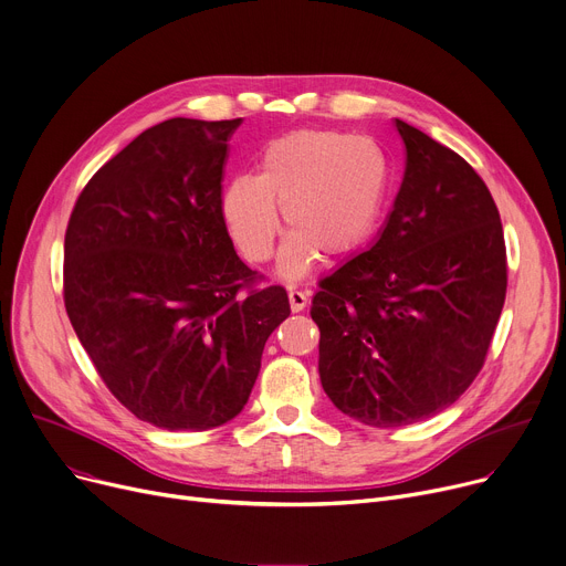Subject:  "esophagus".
Masks as SVG:
<instances>
[{
	"mask_svg": "<svg viewBox=\"0 0 566 566\" xmlns=\"http://www.w3.org/2000/svg\"><path fill=\"white\" fill-rule=\"evenodd\" d=\"M287 298H290V308H292V313H301L303 308L308 306V292H301V290L290 287V290H287Z\"/></svg>",
	"mask_w": 566,
	"mask_h": 566,
	"instance_id": "1",
	"label": "esophagus"
}]
</instances>
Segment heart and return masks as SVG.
I'll use <instances>...</instances> for the list:
<instances>
[{
  "instance_id": "heart-1",
  "label": "heart",
  "mask_w": 566,
  "mask_h": 566,
  "mask_svg": "<svg viewBox=\"0 0 566 566\" xmlns=\"http://www.w3.org/2000/svg\"><path fill=\"white\" fill-rule=\"evenodd\" d=\"M389 192V163L369 138L342 132L285 134L272 140L258 174H240L222 192V217L240 253L265 263L283 220L292 229L279 276H306L324 255L356 251L376 231Z\"/></svg>"
}]
</instances>
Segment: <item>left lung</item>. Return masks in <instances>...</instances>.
Listing matches in <instances>:
<instances>
[{
    "instance_id": "obj_1",
    "label": "left lung",
    "mask_w": 566,
    "mask_h": 566,
    "mask_svg": "<svg viewBox=\"0 0 566 566\" xmlns=\"http://www.w3.org/2000/svg\"><path fill=\"white\" fill-rule=\"evenodd\" d=\"M406 171L374 244L319 283V378L337 410L397 428L455 403L499 324L505 240L499 208L453 149L397 119Z\"/></svg>"
}]
</instances>
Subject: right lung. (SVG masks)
I'll return each mask as SVG.
<instances>
[{"label": "right lung", "instance_id": "add662e5", "mask_svg": "<svg viewBox=\"0 0 566 566\" xmlns=\"http://www.w3.org/2000/svg\"><path fill=\"white\" fill-rule=\"evenodd\" d=\"M242 119L174 117L143 132L83 188L65 231V311L113 397L165 430L238 417L265 342L287 319L222 217V171Z\"/></svg>", "mask_w": 566, "mask_h": 566}]
</instances>
